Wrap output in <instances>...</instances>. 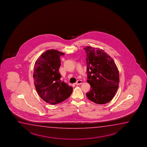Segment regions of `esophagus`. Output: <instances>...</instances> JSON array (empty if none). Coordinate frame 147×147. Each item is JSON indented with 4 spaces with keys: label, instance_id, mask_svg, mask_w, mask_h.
<instances>
[{
    "label": "esophagus",
    "instance_id": "34e87169",
    "mask_svg": "<svg viewBox=\"0 0 147 147\" xmlns=\"http://www.w3.org/2000/svg\"><path fill=\"white\" fill-rule=\"evenodd\" d=\"M82 80H78V81H77V82L75 84L76 85H79V84H82Z\"/></svg>",
    "mask_w": 147,
    "mask_h": 147
}]
</instances>
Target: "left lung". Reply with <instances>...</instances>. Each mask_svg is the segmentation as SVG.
Here are the masks:
<instances>
[{"mask_svg": "<svg viewBox=\"0 0 147 147\" xmlns=\"http://www.w3.org/2000/svg\"><path fill=\"white\" fill-rule=\"evenodd\" d=\"M87 82L90 90L88 99L98 104H106L114 97L120 82L119 73L113 59L104 50L86 46Z\"/></svg>", "mask_w": 147, "mask_h": 147, "instance_id": "left-lung-1", "label": "left lung"}]
</instances>
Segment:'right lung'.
Here are the masks:
<instances>
[{
  "label": "right lung",
  "mask_w": 147,
  "mask_h": 147,
  "mask_svg": "<svg viewBox=\"0 0 147 147\" xmlns=\"http://www.w3.org/2000/svg\"><path fill=\"white\" fill-rule=\"evenodd\" d=\"M63 55L57 50H48L34 65L33 78L36 92L44 101L52 105L61 103L72 93V87L60 80L59 58Z\"/></svg>",
  "instance_id": "obj_1"
}]
</instances>
